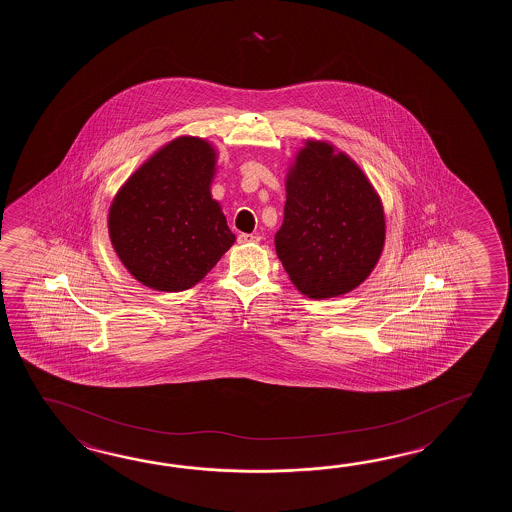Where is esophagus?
I'll use <instances>...</instances> for the list:
<instances>
[{
    "label": "esophagus",
    "mask_w": 512,
    "mask_h": 512,
    "mask_svg": "<svg viewBox=\"0 0 512 512\" xmlns=\"http://www.w3.org/2000/svg\"><path fill=\"white\" fill-rule=\"evenodd\" d=\"M238 241H240V243H251V241H260V236H256V234H240V236H238Z\"/></svg>",
    "instance_id": "esophagus-1"
}]
</instances>
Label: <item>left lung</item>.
<instances>
[{"instance_id":"left-lung-1","label":"left lung","mask_w":512,"mask_h":512,"mask_svg":"<svg viewBox=\"0 0 512 512\" xmlns=\"http://www.w3.org/2000/svg\"><path fill=\"white\" fill-rule=\"evenodd\" d=\"M381 199L368 177L331 144L305 142L287 177L276 254L300 293L333 298L364 282L381 258Z\"/></svg>"}]
</instances>
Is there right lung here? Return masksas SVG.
I'll use <instances>...</instances> for the list:
<instances>
[{"instance_id":"obj_1","label":"right lung","mask_w":512,"mask_h":512,"mask_svg":"<svg viewBox=\"0 0 512 512\" xmlns=\"http://www.w3.org/2000/svg\"><path fill=\"white\" fill-rule=\"evenodd\" d=\"M216 152L203 139L179 137L131 175L109 208V238L139 282L185 291L229 251L230 232L210 196Z\"/></svg>"}]
</instances>
